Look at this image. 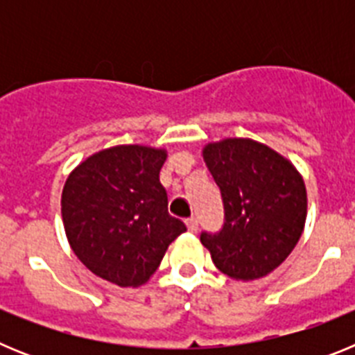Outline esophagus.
<instances>
[{
    "label": "esophagus",
    "mask_w": 355,
    "mask_h": 355,
    "mask_svg": "<svg viewBox=\"0 0 355 355\" xmlns=\"http://www.w3.org/2000/svg\"><path fill=\"white\" fill-rule=\"evenodd\" d=\"M187 227L190 233H197L199 231V220H197L196 216H192V218H188L187 220Z\"/></svg>",
    "instance_id": "1"
}]
</instances>
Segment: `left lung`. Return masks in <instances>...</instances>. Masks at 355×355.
I'll use <instances>...</instances> for the list:
<instances>
[{"label": "left lung", "mask_w": 355, "mask_h": 355, "mask_svg": "<svg viewBox=\"0 0 355 355\" xmlns=\"http://www.w3.org/2000/svg\"><path fill=\"white\" fill-rule=\"evenodd\" d=\"M222 192L220 233L200 234L215 266L234 281L275 270L302 236L307 192L302 175L277 150L252 139H224L202 147Z\"/></svg>", "instance_id": "obj_1"}]
</instances>
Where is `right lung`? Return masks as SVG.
I'll return each mask as SVG.
<instances>
[{
	"label": "right lung",
	"instance_id": "obj_1",
	"mask_svg": "<svg viewBox=\"0 0 355 355\" xmlns=\"http://www.w3.org/2000/svg\"><path fill=\"white\" fill-rule=\"evenodd\" d=\"M167 149L126 144L94 153L62 190V220L72 252L97 277L142 286L158 270L184 224L168 215L159 171Z\"/></svg>",
	"mask_w": 355,
	"mask_h": 355
}]
</instances>
